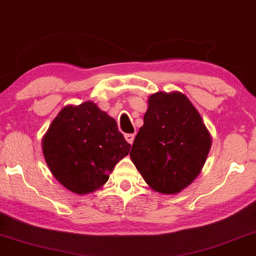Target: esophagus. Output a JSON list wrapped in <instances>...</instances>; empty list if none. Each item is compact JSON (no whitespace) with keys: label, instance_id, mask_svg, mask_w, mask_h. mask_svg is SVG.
<instances>
[{"label":"esophagus","instance_id":"esophagus-1","mask_svg":"<svg viewBox=\"0 0 256 256\" xmlns=\"http://www.w3.org/2000/svg\"><path fill=\"white\" fill-rule=\"evenodd\" d=\"M124 136H125V139H126L128 142L132 144L133 140H134V134H133V133H126Z\"/></svg>","mask_w":256,"mask_h":256}]
</instances>
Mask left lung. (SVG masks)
I'll list each match as a JSON object with an SVG mask.
<instances>
[{
  "mask_svg": "<svg viewBox=\"0 0 256 256\" xmlns=\"http://www.w3.org/2000/svg\"><path fill=\"white\" fill-rule=\"evenodd\" d=\"M210 144V134L188 98L178 92H158L150 96L130 156L152 190L174 194L196 178Z\"/></svg>",
  "mask_w": 256,
  "mask_h": 256,
  "instance_id": "1",
  "label": "left lung"
}]
</instances>
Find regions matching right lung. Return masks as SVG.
<instances>
[{"instance_id":"right-lung-1","label":"right lung","mask_w":256,"mask_h":256,"mask_svg":"<svg viewBox=\"0 0 256 256\" xmlns=\"http://www.w3.org/2000/svg\"><path fill=\"white\" fill-rule=\"evenodd\" d=\"M130 148L116 120L90 101L63 108L42 141L52 174L77 194L93 192L104 185Z\"/></svg>"}]
</instances>
